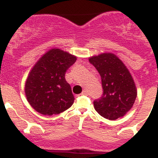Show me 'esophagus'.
I'll return each instance as SVG.
<instances>
[{"label":"esophagus","mask_w":158,"mask_h":158,"mask_svg":"<svg viewBox=\"0 0 158 158\" xmlns=\"http://www.w3.org/2000/svg\"><path fill=\"white\" fill-rule=\"evenodd\" d=\"M82 95H88V92L86 89H84V90H82V94H81Z\"/></svg>","instance_id":"1"}]
</instances>
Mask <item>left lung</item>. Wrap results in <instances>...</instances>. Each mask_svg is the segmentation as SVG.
I'll return each instance as SVG.
<instances>
[{
	"mask_svg": "<svg viewBox=\"0 0 158 158\" xmlns=\"http://www.w3.org/2000/svg\"><path fill=\"white\" fill-rule=\"evenodd\" d=\"M102 79L103 94L94 101L95 110L104 118L114 120L132 108L137 89L124 64L113 53H102L89 58Z\"/></svg>",
	"mask_w": 158,
	"mask_h": 158,
	"instance_id": "8db88e82",
	"label": "left lung"
}]
</instances>
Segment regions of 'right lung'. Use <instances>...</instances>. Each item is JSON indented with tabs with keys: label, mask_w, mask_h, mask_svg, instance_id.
Instances as JSON below:
<instances>
[{
	"label": "right lung",
	"mask_w": 158,
	"mask_h": 158,
	"mask_svg": "<svg viewBox=\"0 0 158 158\" xmlns=\"http://www.w3.org/2000/svg\"><path fill=\"white\" fill-rule=\"evenodd\" d=\"M76 61V56L60 49H52L35 64L27 79L25 94L37 112L51 116L72 106L75 98L65 73Z\"/></svg>",
	"instance_id": "1"
}]
</instances>
